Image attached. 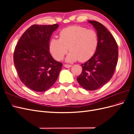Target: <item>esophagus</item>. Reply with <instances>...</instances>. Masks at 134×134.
<instances>
[{
    "instance_id": "34e87169",
    "label": "esophagus",
    "mask_w": 134,
    "mask_h": 134,
    "mask_svg": "<svg viewBox=\"0 0 134 134\" xmlns=\"http://www.w3.org/2000/svg\"><path fill=\"white\" fill-rule=\"evenodd\" d=\"M64 67L66 68H69L71 67V65H68V64H65L64 65Z\"/></svg>"
}]
</instances>
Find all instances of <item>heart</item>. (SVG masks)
<instances>
[{
	"label": "heart",
	"instance_id": "obj_1",
	"mask_svg": "<svg viewBox=\"0 0 134 134\" xmlns=\"http://www.w3.org/2000/svg\"><path fill=\"white\" fill-rule=\"evenodd\" d=\"M60 38H52L49 49L52 56L57 60H62L68 51L66 59L68 62L79 60L84 62L94 54L98 44L96 32L80 26H70L60 32Z\"/></svg>",
	"mask_w": 134,
	"mask_h": 134
}]
</instances>
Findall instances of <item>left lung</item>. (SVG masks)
<instances>
[{"label": "left lung", "mask_w": 134, "mask_h": 134, "mask_svg": "<svg viewBox=\"0 0 134 134\" xmlns=\"http://www.w3.org/2000/svg\"><path fill=\"white\" fill-rule=\"evenodd\" d=\"M88 22L97 31L98 44L92 57L81 65L83 70L76 79L85 90L94 91L112 78L118 60V46L110 32L102 24L95 21Z\"/></svg>", "instance_id": "8db88e82"}]
</instances>
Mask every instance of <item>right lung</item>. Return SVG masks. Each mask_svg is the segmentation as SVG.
Masks as SVG:
<instances>
[{
  "instance_id": "right-lung-1",
  "label": "right lung",
  "mask_w": 134,
  "mask_h": 134,
  "mask_svg": "<svg viewBox=\"0 0 134 134\" xmlns=\"http://www.w3.org/2000/svg\"><path fill=\"white\" fill-rule=\"evenodd\" d=\"M59 25H34L25 32L16 45L14 64L19 78L28 88L42 92L57 80L63 66L50 54L51 36Z\"/></svg>"
}]
</instances>
